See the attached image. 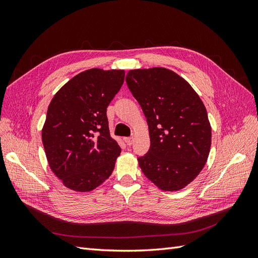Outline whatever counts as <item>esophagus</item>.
Instances as JSON below:
<instances>
[{
    "instance_id": "1",
    "label": "esophagus",
    "mask_w": 258,
    "mask_h": 258,
    "mask_svg": "<svg viewBox=\"0 0 258 258\" xmlns=\"http://www.w3.org/2000/svg\"><path fill=\"white\" fill-rule=\"evenodd\" d=\"M124 142H126V144L128 146H130V145H132V143H134V138H132V137L124 138Z\"/></svg>"
}]
</instances>
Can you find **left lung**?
<instances>
[{
  "mask_svg": "<svg viewBox=\"0 0 258 258\" xmlns=\"http://www.w3.org/2000/svg\"><path fill=\"white\" fill-rule=\"evenodd\" d=\"M126 83L141 105L151 147L138 158L144 175L162 190H178L205 167L211 147L207 110L191 86L163 68L131 70Z\"/></svg>",
  "mask_w": 258,
  "mask_h": 258,
  "instance_id": "1",
  "label": "left lung"
}]
</instances>
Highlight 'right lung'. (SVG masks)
I'll return each mask as SVG.
<instances>
[{"mask_svg":"<svg viewBox=\"0 0 258 258\" xmlns=\"http://www.w3.org/2000/svg\"><path fill=\"white\" fill-rule=\"evenodd\" d=\"M123 80L122 70H87L52 98L42 141L50 169L68 188L89 191L112 174L120 147L110 136L106 108Z\"/></svg>","mask_w":258,"mask_h":258,"instance_id":"add662e5","label":"right lung"}]
</instances>
